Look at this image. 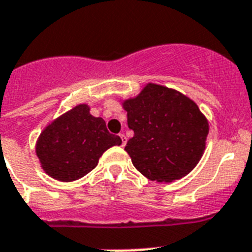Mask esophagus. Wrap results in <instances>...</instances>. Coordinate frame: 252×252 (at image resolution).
Here are the masks:
<instances>
[{
	"label": "esophagus",
	"mask_w": 252,
	"mask_h": 252,
	"mask_svg": "<svg viewBox=\"0 0 252 252\" xmlns=\"http://www.w3.org/2000/svg\"><path fill=\"white\" fill-rule=\"evenodd\" d=\"M120 138H121V140H122V143H121V144H122V147L126 146V142H127V138L125 136V134H120Z\"/></svg>",
	"instance_id": "esophagus-1"
}]
</instances>
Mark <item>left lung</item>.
<instances>
[{"mask_svg":"<svg viewBox=\"0 0 252 252\" xmlns=\"http://www.w3.org/2000/svg\"><path fill=\"white\" fill-rule=\"evenodd\" d=\"M122 106L134 131L125 151L143 176L156 182H173L198 165L209 126L191 98L173 88L148 83Z\"/></svg>","mask_w":252,"mask_h":252,"instance_id":"left-lung-1","label":"left lung"}]
</instances>
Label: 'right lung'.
Wrapping results in <instances>:
<instances>
[{
  "label": "right lung",
  "instance_id": "1",
  "mask_svg": "<svg viewBox=\"0 0 252 252\" xmlns=\"http://www.w3.org/2000/svg\"><path fill=\"white\" fill-rule=\"evenodd\" d=\"M120 136L108 131L105 121L79 104L50 122L36 142V155L49 177L71 182L96 168L108 148L121 146Z\"/></svg>",
  "mask_w": 252,
  "mask_h": 252
}]
</instances>
